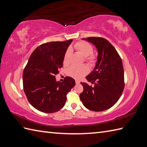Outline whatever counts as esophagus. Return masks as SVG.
Instances as JSON below:
<instances>
[{
    "mask_svg": "<svg viewBox=\"0 0 147 147\" xmlns=\"http://www.w3.org/2000/svg\"><path fill=\"white\" fill-rule=\"evenodd\" d=\"M75 82H76V84H77V85H78V84H80V82H79L78 80H76Z\"/></svg>",
    "mask_w": 147,
    "mask_h": 147,
    "instance_id": "34e87169",
    "label": "esophagus"
}]
</instances>
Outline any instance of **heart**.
<instances>
[{
  "instance_id": "heart-1",
  "label": "heart",
  "mask_w": 147,
  "mask_h": 147,
  "mask_svg": "<svg viewBox=\"0 0 147 147\" xmlns=\"http://www.w3.org/2000/svg\"><path fill=\"white\" fill-rule=\"evenodd\" d=\"M73 47L74 49L82 54L83 57H85L86 61L89 64H95L96 62V57L94 55L92 54L93 52V48L90 43L86 42L81 41L76 43ZM71 53V51L70 49H68L66 52H65L63 59L64 64L67 65L69 64ZM88 67L85 65H73L68 69L67 73L69 76L73 78L79 80L86 75L88 73Z\"/></svg>"
}]
</instances>
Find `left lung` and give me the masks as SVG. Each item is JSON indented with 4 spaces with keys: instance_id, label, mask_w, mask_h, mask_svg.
Listing matches in <instances>:
<instances>
[{
    "instance_id": "8db88e82",
    "label": "left lung",
    "mask_w": 147,
    "mask_h": 147,
    "mask_svg": "<svg viewBox=\"0 0 147 147\" xmlns=\"http://www.w3.org/2000/svg\"><path fill=\"white\" fill-rule=\"evenodd\" d=\"M83 40L95 46L98 57L94 69L86 77L94 86L81 82L83 91L80 95V100L90 111L107 110L118 101L124 88L121 58L114 46L105 38L89 37Z\"/></svg>"
}]
</instances>
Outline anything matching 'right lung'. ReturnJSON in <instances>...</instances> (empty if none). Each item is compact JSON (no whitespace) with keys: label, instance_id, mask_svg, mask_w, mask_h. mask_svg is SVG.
Wrapping results in <instances>:
<instances>
[{"label":"right lung","instance_id":"right-lung-1","mask_svg":"<svg viewBox=\"0 0 147 147\" xmlns=\"http://www.w3.org/2000/svg\"><path fill=\"white\" fill-rule=\"evenodd\" d=\"M72 41L43 43L30 55L23 74V90L30 104L39 111L53 113L60 110L75 85L71 77H65L62 83L55 79Z\"/></svg>","mask_w":147,"mask_h":147}]
</instances>
